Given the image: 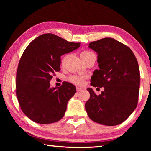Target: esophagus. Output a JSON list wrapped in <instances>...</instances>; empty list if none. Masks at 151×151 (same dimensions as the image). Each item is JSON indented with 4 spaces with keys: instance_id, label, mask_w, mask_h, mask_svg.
<instances>
[{
    "instance_id": "34e87169",
    "label": "esophagus",
    "mask_w": 151,
    "mask_h": 151,
    "mask_svg": "<svg viewBox=\"0 0 151 151\" xmlns=\"http://www.w3.org/2000/svg\"><path fill=\"white\" fill-rule=\"evenodd\" d=\"M84 88L82 87H79V86H76V91L77 92H80L81 91H83Z\"/></svg>"
}]
</instances>
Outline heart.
I'll use <instances>...</instances> for the list:
<instances>
[{"label": "heart", "instance_id": "obj_1", "mask_svg": "<svg viewBox=\"0 0 151 151\" xmlns=\"http://www.w3.org/2000/svg\"><path fill=\"white\" fill-rule=\"evenodd\" d=\"M92 55H94V53L91 52V51L85 50V51H83V52L81 53V58H85ZM68 80H69V81L71 82V83L75 84V85H81L83 84L85 78H84L83 76H81V75H74V76H70L69 78H68Z\"/></svg>", "mask_w": 151, "mask_h": 151}]
</instances>
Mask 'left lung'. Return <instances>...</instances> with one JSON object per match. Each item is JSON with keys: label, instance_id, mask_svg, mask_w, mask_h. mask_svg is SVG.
<instances>
[{"label": "left lung", "instance_id": "1", "mask_svg": "<svg viewBox=\"0 0 151 151\" xmlns=\"http://www.w3.org/2000/svg\"><path fill=\"white\" fill-rule=\"evenodd\" d=\"M88 47L98 54L99 67L91 76V85L104 91L96 95L91 88H87L90 99L85 104L86 111L97 123L121 124L138 104L140 71L137 58L129 47L112 38L90 42Z\"/></svg>", "mask_w": 151, "mask_h": 151}]
</instances>
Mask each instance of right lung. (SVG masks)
Returning <instances> with one entry per match:
<instances>
[{
  "label": "right lung",
  "instance_id": "obj_1",
  "mask_svg": "<svg viewBox=\"0 0 151 151\" xmlns=\"http://www.w3.org/2000/svg\"><path fill=\"white\" fill-rule=\"evenodd\" d=\"M50 33L40 35L27 46L20 58L16 94L22 111L37 123L57 122L65 115L67 103L76 93L73 84L63 82L50 88V81L60 71V57L80 47Z\"/></svg>",
  "mask_w": 151,
  "mask_h": 151
}]
</instances>
